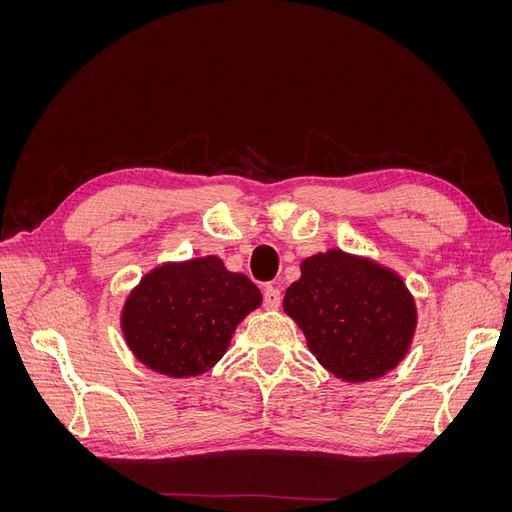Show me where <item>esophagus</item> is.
Segmentation results:
<instances>
[{
    "mask_svg": "<svg viewBox=\"0 0 512 512\" xmlns=\"http://www.w3.org/2000/svg\"><path fill=\"white\" fill-rule=\"evenodd\" d=\"M262 303H265L267 309H277V307H280V303H282L280 290L273 288V286H267L265 292H262Z\"/></svg>",
    "mask_w": 512,
    "mask_h": 512,
    "instance_id": "34e87169",
    "label": "esophagus"
}]
</instances>
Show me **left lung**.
<instances>
[{"label":"left lung","mask_w":512,"mask_h":512,"mask_svg":"<svg viewBox=\"0 0 512 512\" xmlns=\"http://www.w3.org/2000/svg\"><path fill=\"white\" fill-rule=\"evenodd\" d=\"M316 361L344 382L389 374L412 346L416 303L406 282L380 262L327 250L301 262L284 297Z\"/></svg>","instance_id":"left-lung-1"}]
</instances>
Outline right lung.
<instances>
[{
	"mask_svg": "<svg viewBox=\"0 0 512 512\" xmlns=\"http://www.w3.org/2000/svg\"><path fill=\"white\" fill-rule=\"evenodd\" d=\"M260 303L250 277L228 271L218 256L164 262L128 294L121 331L145 367L192 378L222 359L237 324Z\"/></svg>",
	"mask_w": 512,
	"mask_h": 512,
	"instance_id": "add662e5",
	"label": "right lung"
}]
</instances>
